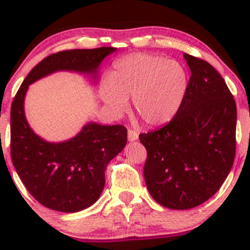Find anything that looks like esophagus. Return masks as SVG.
I'll return each mask as SVG.
<instances>
[{"mask_svg": "<svg viewBox=\"0 0 250 250\" xmlns=\"http://www.w3.org/2000/svg\"><path fill=\"white\" fill-rule=\"evenodd\" d=\"M138 138H139V135L136 131H134V130H131V129L127 131V139H129V141H135V140H138Z\"/></svg>", "mask_w": 250, "mask_h": 250, "instance_id": "34e87169", "label": "esophagus"}]
</instances>
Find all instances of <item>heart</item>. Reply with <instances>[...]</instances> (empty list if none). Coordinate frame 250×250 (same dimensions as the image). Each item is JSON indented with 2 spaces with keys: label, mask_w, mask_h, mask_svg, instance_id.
Returning <instances> with one entry per match:
<instances>
[{
  "label": "heart",
  "mask_w": 250,
  "mask_h": 250,
  "mask_svg": "<svg viewBox=\"0 0 250 250\" xmlns=\"http://www.w3.org/2000/svg\"><path fill=\"white\" fill-rule=\"evenodd\" d=\"M189 76L183 63L152 54H131L114 63L100 83V96L112 114H123L132 96L135 111L147 125L169 123L184 103Z\"/></svg>",
  "instance_id": "obj_1"
}]
</instances>
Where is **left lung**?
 Returning <instances> with one entry per match:
<instances>
[{"mask_svg": "<svg viewBox=\"0 0 250 250\" xmlns=\"http://www.w3.org/2000/svg\"><path fill=\"white\" fill-rule=\"evenodd\" d=\"M191 76L184 103L165 126L140 134L147 151L144 178L150 195L185 210L219 190L235 158L237 105L209 62L184 54Z\"/></svg>", "mask_w": 250, "mask_h": 250, "instance_id": "left-lung-1", "label": "left lung"}]
</instances>
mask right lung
Masks as SVG:
<instances>
[{
	"mask_svg": "<svg viewBox=\"0 0 250 250\" xmlns=\"http://www.w3.org/2000/svg\"><path fill=\"white\" fill-rule=\"evenodd\" d=\"M115 47L60 51L45 57L26 76L11 105V159L28 193L43 207L76 213L100 198L105 170L126 145L123 125L86 124L75 138L47 143L28 125L23 101L28 86L55 71H75L98 77L103 60Z\"/></svg>",
	"mask_w": 250,
	"mask_h": 250,
	"instance_id": "obj_1",
	"label": "right lung"
}]
</instances>
